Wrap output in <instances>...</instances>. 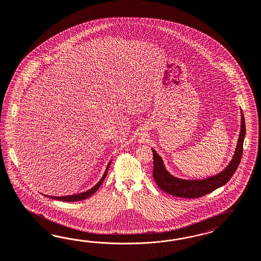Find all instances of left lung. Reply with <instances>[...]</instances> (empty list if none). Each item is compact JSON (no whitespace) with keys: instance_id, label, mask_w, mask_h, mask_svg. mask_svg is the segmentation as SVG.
Instances as JSON below:
<instances>
[{"instance_id":"obj_1","label":"left lung","mask_w":261,"mask_h":261,"mask_svg":"<svg viewBox=\"0 0 261 261\" xmlns=\"http://www.w3.org/2000/svg\"><path fill=\"white\" fill-rule=\"evenodd\" d=\"M245 119L241 111V128L238 138L237 148L232 160L220 173L216 174L204 180H185L176 178L166 170L164 161L158 153L152 148L154 157L153 178L159 188L168 194L177 197L198 198L214 191L229 182V179L237 171L243 153V142L245 139Z\"/></svg>"}]
</instances>
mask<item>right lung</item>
Returning a JSON list of instances; mask_svg holds the SVG:
<instances>
[{
	"instance_id": "add662e5",
	"label": "right lung",
	"mask_w": 261,
	"mask_h": 261,
	"mask_svg": "<svg viewBox=\"0 0 261 261\" xmlns=\"http://www.w3.org/2000/svg\"><path fill=\"white\" fill-rule=\"evenodd\" d=\"M111 163H112V161L107 165L106 170H105V172L103 174L101 179L99 180V182H97L95 187H93L92 189H90V190H87V191H84V192H81V193H77V194L68 195V196H60V197H58V196H49V195H45V196H46V197L51 198V199L59 200V201H64V202H75V201H81V200L87 199L88 197H90L92 194H94L95 191L99 189L100 185L102 184L104 179H105V177H106V175H107L108 168H109V166H110Z\"/></svg>"
}]
</instances>
